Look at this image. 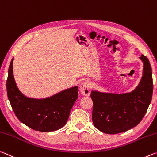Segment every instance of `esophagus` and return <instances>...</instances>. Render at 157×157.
I'll use <instances>...</instances> for the list:
<instances>
[{"label": "esophagus", "mask_w": 157, "mask_h": 157, "mask_svg": "<svg viewBox=\"0 0 157 157\" xmlns=\"http://www.w3.org/2000/svg\"><path fill=\"white\" fill-rule=\"evenodd\" d=\"M80 90L81 92V94L86 96V97H88L90 95V85L87 82H83L82 83L80 86Z\"/></svg>", "instance_id": "1"}]
</instances>
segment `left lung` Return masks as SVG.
Returning <instances> with one entry per match:
<instances>
[{"label":"left lung","mask_w":157,"mask_h":157,"mask_svg":"<svg viewBox=\"0 0 157 157\" xmlns=\"http://www.w3.org/2000/svg\"><path fill=\"white\" fill-rule=\"evenodd\" d=\"M144 72L139 86L132 92L112 94L92 91V121L102 132H123L141 122L152 101L153 82L152 67L147 58L141 55Z\"/></svg>","instance_id":"left-lung-1"}]
</instances>
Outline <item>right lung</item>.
<instances>
[{"instance_id":"right-lung-1","label":"right lung","mask_w":157,"mask_h":157,"mask_svg":"<svg viewBox=\"0 0 157 157\" xmlns=\"http://www.w3.org/2000/svg\"><path fill=\"white\" fill-rule=\"evenodd\" d=\"M13 60V59L11 60L8 70L7 92L16 117L23 124L36 131L52 132L63 128L78 98V87H72L43 99L27 97L19 91L16 85Z\"/></svg>"}]
</instances>
